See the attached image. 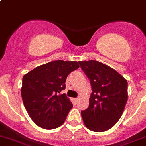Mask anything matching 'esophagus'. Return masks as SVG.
Returning <instances> with one entry per match:
<instances>
[{
  "mask_svg": "<svg viewBox=\"0 0 146 146\" xmlns=\"http://www.w3.org/2000/svg\"><path fill=\"white\" fill-rule=\"evenodd\" d=\"M74 102H75V103H78V101H79V98H74Z\"/></svg>",
  "mask_w": 146,
  "mask_h": 146,
  "instance_id": "1",
  "label": "esophagus"
}]
</instances>
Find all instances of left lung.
Wrapping results in <instances>:
<instances>
[{
  "instance_id": "8db88e82",
  "label": "left lung",
  "mask_w": 146,
  "mask_h": 146,
  "mask_svg": "<svg viewBox=\"0 0 146 146\" xmlns=\"http://www.w3.org/2000/svg\"><path fill=\"white\" fill-rule=\"evenodd\" d=\"M79 63L92 88L88 108L81 112L84 123L93 131H105L112 128L122 115L128 99L127 82L117 72L100 62Z\"/></svg>"
}]
</instances>
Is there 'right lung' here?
Instances as JSON below:
<instances>
[{"label": "right lung", "instance_id": "right-lung-1", "mask_svg": "<svg viewBox=\"0 0 146 146\" xmlns=\"http://www.w3.org/2000/svg\"><path fill=\"white\" fill-rule=\"evenodd\" d=\"M79 67L76 61H52L25 75L21 89L24 106L38 127L53 129L60 127L73 105L65 94L67 76Z\"/></svg>", "mask_w": 146, "mask_h": 146}]
</instances>
